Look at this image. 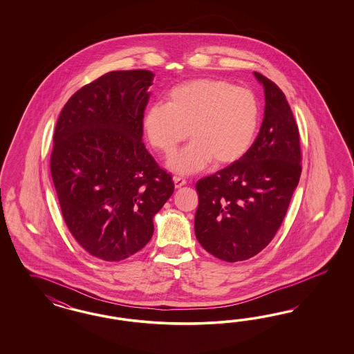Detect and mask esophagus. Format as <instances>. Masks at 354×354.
I'll list each match as a JSON object with an SVG mask.
<instances>
[{
  "label": "esophagus",
  "mask_w": 354,
  "mask_h": 354,
  "mask_svg": "<svg viewBox=\"0 0 354 354\" xmlns=\"http://www.w3.org/2000/svg\"><path fill=\"white\" fill-rule=\"evenodd\" d=\"M174 184H175V188H182L183 185L187 184V180L183 179V178H179V176H175L174 178Z\"/></svg>",
  "instance_id": "34e87169"
}]
</instances>
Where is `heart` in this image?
Segmentation results:
<instances>
[{"label":"heart","instance_id":"b5f03b06","mask_svg":"<svg viewBox=\"0 0 354 354\" xmlns=\"http://www.w3.org/2000/svg\"><path fill=\"white\" fill-rule=\"evenodd\" d=\"M259 122L257 98L244 86L203 77L172 88L166 104L144 113L142 127L150 144L170 156L189 133L192 141L167 166L189 175L216 165L239 161L252 147Z\"/></svg>","mask_w":354,"mask_h":354}]
</instances>
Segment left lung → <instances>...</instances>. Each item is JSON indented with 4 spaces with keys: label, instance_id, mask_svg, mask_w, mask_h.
<instances>
[{
    "label": "left lung",
    "instance_id": "8db88e82",
    "mask_svg": "<svg viewBox=\"0 0 354 354\" xmlns=\"http://www.w3.org/2000/svg\"><path fill=\"white\" fill-rule=\"evenodd\" d=\"M254 76L266 102L257 139L239 161L196 184L194 234L206 252L227 262L268 247L300 180V136L290 104L275 83Z\"/></svg>",
    "mask_w": 354,
    "mask_h": 354
}]
</instances>
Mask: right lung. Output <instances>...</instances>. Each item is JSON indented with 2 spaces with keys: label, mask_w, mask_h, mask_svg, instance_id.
<instances>
[{
  "label": "right lung",
  "mask_w": 354,
  "mask_h": 354,
  "mask_svg": "<svg viewBox=\"0 0 354 354\" xmlns=\"http://www.w3.org/2000/svg\"><path fill=\"white\" fill-rule=\"evenodd\" d=\"M153 73L111 71L80 88L55 126L50 171L64 222L93 257L122 261L149 243L171 175L142 142Z\"/></svg>",
  "instance_id": "obj_1"
}]
</instances>
